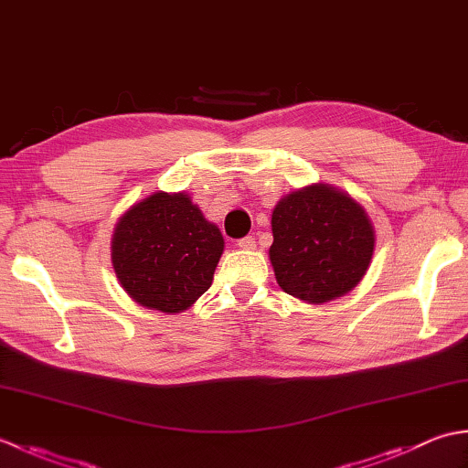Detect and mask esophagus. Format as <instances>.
Returning <instances> with one entry per match:
<instances>
[{"instance_id":"esophagus-1","label":"esophagus","mask_w":468,"mask_h":468,"mask_svg":"<svg viewBox=\"0 0 468 468\" xmlns=\"http://www.w3.org/2000/svg\"><path fill=\"white\" fill-rule=\"evenodd\" d=\"M237 247H239V250H245V251L255 250V237H253V235L243 237V239L237 241Z\"/></svg>"}]
</instances>
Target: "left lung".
<instances>
[{"label": "left lung", "instance_id": "8db88e82", "mask_svg": "<svg viewBox=\"0 0 468 468\" xmlns=\"http://www.w3.org/2000/svg\"><path fill=\"white\" fill-rule=\"evenodd\" d=\"M270 260L285 293L325 303L360 283L372 261L374 227L360 203L332 185L285 195L271 215Z\"/></svg>", "mask_w": 468, "mask_h": 468}]
</instances>
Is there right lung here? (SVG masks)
Here are the masks:
<instances>
[{"label":"right lung","instance_id":"1","mask_svg":"<svg viewBox=\"0 0 468 468\" xmlns=\"http://www.w3.org/2000/svg\"><path fill=\"white\" fill-rule=\"evenodd\" d=\"M223 235L185 193L158 191L118 218L112 267L122 290L148 310L178 314L213 283Z\"/></svg>","mask_w":468,"mask_h":468}]
</instances>
